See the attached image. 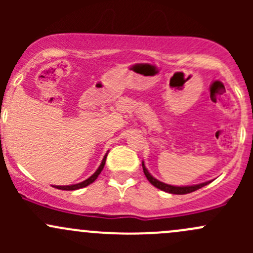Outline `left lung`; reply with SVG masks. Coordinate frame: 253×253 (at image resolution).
<instances>
[{
    "label": "left lung",
    "mask_w": 253,
    "mask_h": 253,
    "mask_svg": "<svg viewBox=\"0 0 253 253\" xmlns=\"http://www.w3.org/2000/svg\"><path fill=\"white\" fill-rule=\"evenodd\" d=\"M142 168H143V172H144L145 177H147V180L149 181L153 186H155L157 188H159V190L162 191H165V192L168 193H172V195H186V193H191L193 192V191L200 190V188H202L203 186L208 185V183L211 182V181H207V182H202V183H198V185H192V186L168 185V183H164L162 182V181L157 180L155 177H153V176L150 175V172L148 171L147 168H145L144 162H142Z\"/></svg>",
    "instance_id": "8db88e82"
}]
</instances>
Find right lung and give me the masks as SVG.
Returning <instances> with one entry per match:
<instances>
[{
    "mask_svg": "<svg viewBox=\"0 0 253 253\" xmlns=\"http://www.w3.org/2000/svg\"><path fill=\"white\" fill-rule=\"evenodd\" d=\"M108 153H109V152H108ZM108 153H106V154H105V157H104L103 162H101V164H100V167H99L98 169H96V171L94 172V174L91 175L90 177H88V178H86V180L82 181V182H79V183H76V185L55 186V187H56V188H58V190H65V191H75V190H79V188H83V187H85V186L90 185V183H93L94 181L96 180V177H98L99 174H100V172H101V170L104 169V165H105V162H106V157H108Z\"/></svg>",
    "mask_w": 253,
    "mask_h": 253,
    "instance_id": "add662e5",
    "label": "right lung"
}]
</instances>
